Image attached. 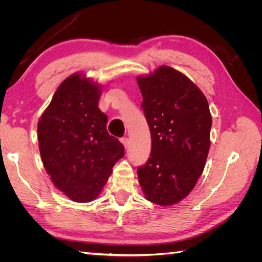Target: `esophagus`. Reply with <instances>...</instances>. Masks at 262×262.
Wrapping results in <instances>:
<instances>
[{
  "mask_svg": "<svg viewBox=\"0 0 262 262\" xmlns=\"http://www.w3.org/2000/svg\"><path fill=\"white\" fill-rule=\"evenodd\" d=\"M121 143L123 144L124 148H128L129 144H130V141H129L128 138H123V139H121Z\"/></svg>",
  "mask_w": 262,
  "mask_h": 262,
  "instance_id": "obj_1",
  "label": "esophagus"
}]
</instances>
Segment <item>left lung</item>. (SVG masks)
<instances>
[{"label":"left lung","instance_id":"8db88e82","mask_svg":"<svg viewBox=\"0 0 262 262\" xmlns=\"http://www.w3.org/2000/svg\"><path fill=\"white\" fill-rule=\"evenodd\" d=\"M137 82L152 138L139 182L146 200L169 207L192 191L203 172L211 145L209 104L189 77L167 66Z\"/></svg>","mask_w":262,"mask_h":262}]
</instances>
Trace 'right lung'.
<instances>
[{"mask_svg": "<svg viewBox=\"0 0 262 262\" xmlns=\"http://www.w3.org/2000/svg\"><path fill=\"white\" fill-rule=\"evenodd\" d=\"M101 86L83 73L67 77L38 121L41 161L52 184L74 202L96 199L124 156L98 108Z\"/></svg>", "mask_w": 262, "mask_h": 262, "instance_id": "1", "label": "right lung"}]
</instances>
